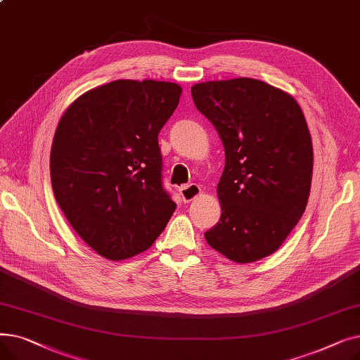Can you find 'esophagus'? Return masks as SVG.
I'll list each match as a JSON object with an SVG mask.
<instances>
[{"label":"esophagus","mask_w":360,"mask_h":360,"mask_svg":"<svg viewBox=\"0 0 360 360\" xmlns=\"http://www.w3.org/2000/svg\"><path fill=\"white\" fill-rule=\"evenodd\" d=\"M179 194L182 197L184 202H190L193 201L195 197H198L201 194V188L197 184H190L179 188Z\"/></svg>","instance_id":"esophagus-1"}]
</instances>
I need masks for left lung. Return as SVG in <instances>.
Listing matches in <instances>:
<instances>
[{
    "label": "left lung",
    "instance_id": "1",
    "mask_svg": "<svg viewBox=\"0 0 360 360\" xmlns=\"http://www.w3.org/2000/svg\"><path fill=\"white\" fill-rule=\"evenodd\" d=\"M191 94L226 156L217 184L221 216L205 240L239 264L269 257L309 198L314 150L304 112L288 91L248 77L198 83Z\"/></svg>",
    "mask_w": 360,
    "mask_h": 360
}]
</instances>
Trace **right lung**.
<instances>
[{
	"instance_id": "right-lung-1",
	"label": "right lung",
	"mask_w": 360,
	"mask_h": 360,
	"mask_svg": "<svg viewBox=\"0 0 360 360\" xmlns=\"http://www.w3.org/2000/svg\"><path fill=\"white\" fill-rule=\"evenodd\" d=\"M181 93L176 83L115 80L75 99L56 127L55 200L79 236L110 261L148 250L176 209L162 185L158 136Z\"/></svg>"
}]
</instances>
